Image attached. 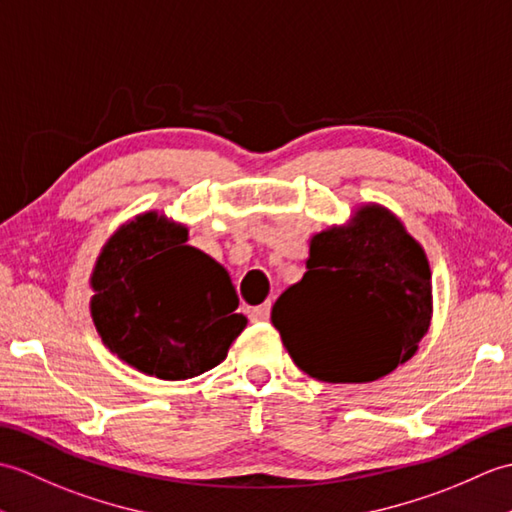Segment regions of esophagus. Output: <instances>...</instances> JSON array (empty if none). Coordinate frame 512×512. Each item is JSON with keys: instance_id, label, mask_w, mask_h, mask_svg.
<instances>
[{"instance_id": "1", "label": "esophagus", "mask_w": 512, "mask_h": 512, "mask_svg": "<svg viewBox=\"0 0 512 512\" xmlns=\"http://www.w3.org/2000/svg\"><path fill=\"white\" fill-rule=\"evenodd\" d=\"M269 317H271V304L269 302L256 306V309L249 313V320H252V322H269Z\"/></svg>"}]
</instances>
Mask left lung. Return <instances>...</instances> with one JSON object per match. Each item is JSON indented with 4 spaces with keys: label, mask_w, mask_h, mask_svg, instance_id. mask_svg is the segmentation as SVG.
<instances>
[{
    "label": "left lung",
    "mask_w": 512,
    "mask_h": 512,
    "mask_svg": "<svg viewBox=\"0 0 512 512\" xmlns=\"http://www.w3.org/2000/svg\"><path fill=\"white\" fill-rule=\"evenodd\" d=\"M271 322L295 366L326 383H368L414 357L431 322L425 249L377 206L311 238L306 274Z\"/></svg>",
    "instance_id": "obj_1"
}]
</instances>
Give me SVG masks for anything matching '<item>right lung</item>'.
<instances>
[{"instance_id": "add662e5", "label": "right lung", "mask_w": 512, "mask_h": 512, "mask_svg": "<svg viewBox=\"0 0 512 512\" xmlns=\"http://www.w3.org/2000/svg\"><path fill=\"white\" fill-rule=\"evenodd\" d=\"M186 241V225L144 212L111 234L92 274L102 344L166 381L219 366L247 326L227 271Z\"/></svg>"}]
</instances>
